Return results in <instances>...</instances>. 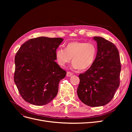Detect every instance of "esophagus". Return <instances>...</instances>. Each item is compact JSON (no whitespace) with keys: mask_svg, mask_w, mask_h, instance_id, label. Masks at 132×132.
I'll list each match as a JSON object with an SVG mask.
<instances>
[{"mask_svg":"<svg viewBox=\"0 0 132 132\" xmlns=\"http://www.w3.org/2000/svg\"><path fill=\"white\" fill-rule=\"evenodd\" d=\"M72 75H73L72 73L70 72V71H67V77H71V76Z\"/></svg>","mask_w":132,"mask_h":132,"instance_id":"34e87169","label":"esophagus"}]
</instances>
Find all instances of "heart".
Wrapping results in <instances>:
<instances>
[{"label":"heart","mask_w":132,"mask_h":132,"mask_svg":"<svg viewBox=\"0 0 132 132\" xmlns=\"http://www.w3.org/2000/svg\"><path fill=\"white\" fill-rule=\"evenodd\" d=\"M97 53V48L94 43L73 41L67 44L65 50L58 49L55 52V58L62 67H65L72 58V68L85 70L93 65Z\"/></svg>","instance_id":"obj_1"}]
</instances>
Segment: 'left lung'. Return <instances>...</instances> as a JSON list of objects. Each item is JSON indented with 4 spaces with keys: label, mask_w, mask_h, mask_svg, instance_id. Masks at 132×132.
Masks as SVG:
<instances>
[{
    "label": "left lung",
    "mask_w": 132,
    "mask_h": 132,
    "mask_svg": "<svg viewBox=\"0 0 132 132\" xmlns=\"http://www.w3.org/2000/svg\"><path fill=\"white\" fill-rule=\"evenodd\" d=\"M97 53L93 65L79 76V99L91 107L104 106L113 98L119 86L121 70L119 52L113 43L101 37H94Z\"/></svg>",
    "instance_id": "obj_1"
}]
</instances>
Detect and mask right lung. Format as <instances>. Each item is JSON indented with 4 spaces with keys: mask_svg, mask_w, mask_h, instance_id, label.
<instances>
[{
    "mask_svg": "<svg viewBox=\"0 0 132 132\" xmlns=\"http://www.w3.org/2000/svg\"><path fill=\"white\" fill-rule=\"evenodd\" d=\"M62 38L39 37L22 44L15 57L14 80L20 94L31 104L42 106L56 96L67 72L55 62Z\"/></svg>",
    "mask_w": 132,
    "mask_h": 132,
    "instance_id": "1",
    "label": "right lung"
}]
</instances>
